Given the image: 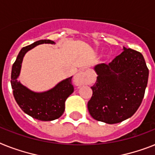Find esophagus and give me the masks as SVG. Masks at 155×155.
<instances>
[{
    "label": "esophagus",
    "mask_w": 155,
    "mask_h": 155,
    "mask_svg": "<svg viewBox=\"0 0 155 155\" xmlns=\"http://www.w3.org/2000/svg\"><path fill=\"white\" fill-rule=\"evenodd\" d=\"M91 77V71L89 70H82L80 72H78L75 78V84L77 86H82L86 84L89 81Z\"/></svg>",
    "instance_id": "obj_1"
}]
</instances>
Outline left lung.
Returning a JSON list of instances; mask_svg holds the SVG:
<instances>
[{
	"instance_id": "8db88e82",
	"label": "left lung",
	"mask_w": 155,
	"mask_h": 155,
	"mask_svg": "<svg viewBox=\"0 0 155 155\" xmlns=\"http://www.w3.org/2000/svg\"><path fill=\"white\" fill-rule=\"evenodd\" d=\"M124 51L110 63L94 67L97 81L88 111L96 120L117 124L131 117L140 107L147 85L149 70L140 52Z\"/></svg>"
}]
</instances>
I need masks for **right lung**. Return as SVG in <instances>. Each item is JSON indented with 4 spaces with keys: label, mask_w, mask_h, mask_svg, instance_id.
I'll return each instance as SVG.
<instances>
[{
    "label": "right lung",
    "mask_w": 155,
    "mask_h": 155,
    "mask_svg": "<svg viewBox=\"0 0 155 155\" xmlns=\"http://www.w3.org/2000/svg\"><path fill=\"white\" fill-rule=\"evenodd\" d=\"M41 44H55V42L51 40H39L22 48L12 68L11 85L15 101L25 114L35 119L50 121L58 119L64 114L66 99L74 91L71 84L72 76L43 92L33 91L17 80L23 57L29 50Z\"/></svg>",
    "instance_id": "right-lung-1"
}]
</instances>
